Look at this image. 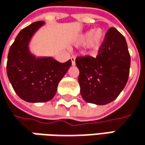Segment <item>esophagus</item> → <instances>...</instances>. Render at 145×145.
Instances as JSON below:
<instances>
[{
    "mask_svg": "<svg viewBox=\"0 0 145 145\" xmlns=\"http://www.w3.org/2000/svg\"><path fill=\"white\" fill-rule=\"evenodd\" d=\"M71 60L72 65H75V58H74V57H71Z\"/></svg>",
    "mask_w": 145,
    "mask_h": 145,
    "instance_id": "obj_1",
    "label": "esophagus"
}]
</instances>
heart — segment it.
Returning <instances> with one entry per match:
<instances>
[{
  "instance_id": "obj_1",
  "label": "heart",
  "mask_w": 145,
  "mask_h": 145,
  "mask_svg": "<svg viewBox=\"0 0 145 145\" xmlns=\"http://www.w3.org/2000/svg\"><path fill=\"white\" fill-rule=\"evenodd\" d=\"M105 39V33L101 28L89 30L80 36L78 43L81 45L87 44V51L91 55H95L101 48Z\"/></svg>"
}]
</instances>
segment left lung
Returning <instances> with one entry per match:
<instances>
[{
	"mask_svg": "<svg viewBox=\"0 0 145 145\" xmlns=\"http://www.w3.org/2000/svg\"><path fill=\"white\" fill-rule=\"evenodd\" d=\"M78 81L82 98L89 103L106 105L114 101L125 87L130 55L125 38L114 27L106 33L96 58L77 57Z\"/></svg>",
	"mask_w": 145,
	"mask_h": 145,
	"instance_id": "1",
	"label": "left lung"
}]
</instances>
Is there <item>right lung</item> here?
Returning <instances> with one entry per match:
<instances>
[{"mask_svg": "<svg viewBox=\"0 0 145 145\" xmlns=\"http://www.w3.org/2000/svg\"><path fill=\"white\" fill-rule=\"evenodd\" d=\"M44 24L35 22L18 33L7 56V73L17 96L27 102L50 101L71 65V60L60 63L52 57H36L30 52L29 43Z\"/></svg>", "mask_w": 145, "mask_h": 145, "instance_id": "1", "label": "right lung"}]
</instances>
